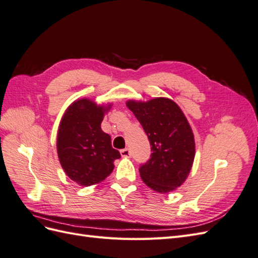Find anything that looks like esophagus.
Segmentation results:
<instances>
[{"mask_svg":"<svg viewBox=\"0 0 258 258\" xmlns=\"http://www.w3.org/2000/svg\"><path fill=\"white\" fill-rule=\"evenodd\" d=\"M120 155L121 157H130V151L128 150V148H123V150L120 151Z\"/></svg>","mask_w":258,"mask_h":258,"instance_id":"esophagus-1","label":"esophagus"}]
</instances>
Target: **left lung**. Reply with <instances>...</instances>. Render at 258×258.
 <instances>
[{
  "instance_id": "left-lung-1",
  "label": "left lung",
  "mask_w": 258,
  "mask_h": 258,
  "mask_svg": "<svg viewBox=\"0 0 258 258\" xmlns=\"http://www.w3.org/2000/svg\"><path fill=\"white\" fill-rule=\"evenodd\" d=\"M141 123L151 143V158L140 167L143 182L166 194L181 186L195 158V139L185 115L174 101L155 98L126 103Z\"/></svg>"
}]
</instances>
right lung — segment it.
Here are the masks:
<instances>
[{
    "mask_svg": "<svg viewBox=\"0 0 258 258\" xmlns=\"http://www.w3.org/2000/svg\"><path fill=\"white\" fill-rule=\"evenodd\" d=\"M110 106L80 99L68 107L60 121L57 137L60 163L66 174L82 186L102 182L112 173L114 160L120 158L119 152L112 147L111 137L101 129Z\"/></svg>",
    "mask_w": 258,
    "mask_h": 258,
    "instance_id": "add662e5",
    "label": "right lung"
}]
</instances>
